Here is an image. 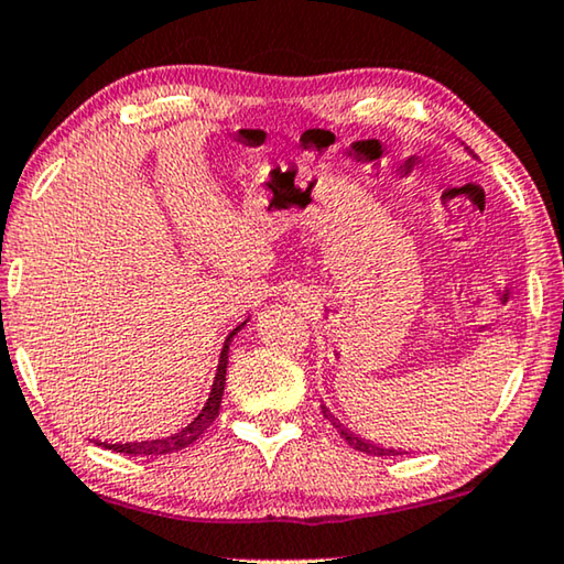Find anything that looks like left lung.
<instances>
[{
  "instance_id": "8db88e82",
  "label": "left lung",
  "mask_w": 564,
  "mask_h": 564,
  "mask_svg": "<svg viewBox=\"0 0 564 564\" xmlns=\"http://www.w3.org/2000/svg\"><path fill=\"white\" fill-rule=\"evenodd\" d=\"M323 413H325V419L330 421L333 426L337 429V433H340V436L355 448V452H362V454H368V456H401V454H409V452H398V448H383V446H378V444H370V441H366V438L355 436V433L345 429L343 423L337 421L335 415L325 409V405H323Z\"/></svg>"
}]
</instances>
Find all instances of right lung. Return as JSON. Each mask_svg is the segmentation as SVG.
<instances>
[{
    "label": "right lung",
    "mask_w": 564,
    "mask_h": 564,
    "mask_svg": "<svg viewBox=\"0 0 564 564\" xmlns=\"http://www.w3.org/2000/svg\"><path fill=\"white\" fill-rule=\"evenodd\" d=\"M247 323H241L239 327H234L229 333L227 343H224L221 355H219V366H216V378H214V386H212V393H209V401L204 403L202 413L196 415V419L188 423L186 429H181L178 433H173V436L166 438H151V441H131V444H100V441H95V444L102 446V448H110V452H118V454H128V456H161V454H173V452H181V448L192 446L194 441L202 436V433L212 426L216 421V415H219V405H221V395H224V383H227V362H229V343L231 337L237 335L241 327Z\"/></svg>",
    "instance_id": "add662e5"
}]
</instances>
